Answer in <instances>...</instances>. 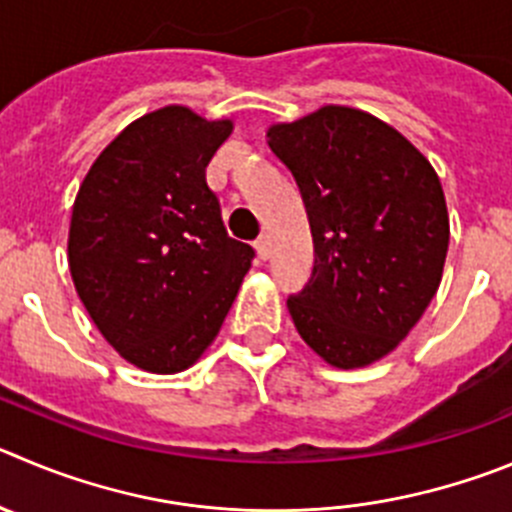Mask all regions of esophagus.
I'll use <instances>...</instances> for the list:
<instances>
[{
    "instance_id": "34e87169",
    "label": "esophagus",
    "mask_w": 512,
    "mask_h": 512,
    "mask_svg": "<svg viewBox=\"0 0 512 512\" xmlns=\"http://www.w3.org/2000/svg\"><path fill=\"white\" fill-rule=\"evenodd\" d=\"M255 250L262 260H267V257H270V234H260V237H257Z\"/></svg>"
}]
</instances>
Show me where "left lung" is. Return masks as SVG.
<instances>
[{
	"label": "left lung",
	"instance_id": "8db88e82",
	"mask_svg": "<svg viewBox=\"0 0 512 512\" xmlns=\"http://www.w3.org/2000/svg\"><path fill=\"white\" fill-rule=\"evenodd\" d=\"M267 143L303 197L315 265L288 298L300 338L361 369L409 336L442 280L450 217L437 171L389 123L323 105L275 123Z\"/></svg>",
	"mask_w": 512,
	"mask_h": 512
}]
</instances>
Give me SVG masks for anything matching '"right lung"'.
Listing matches in <instances>:
<instances>
[{"mask_svg":"<svg viewBox=\"0 0 512 512\" xmlns=\"http://www.w3.org/2000/svg\"><path fill=\"white\" fill-rule=\"evenodd\" d=\"M232 121L166 105L123 128L73 204L68 262L103 338L151 374L189 369L217 338L255 250L224 229L207 166Z\"/></svg>","mask_w":512,"mask_h":512,"instance_id":"1","label":"right lung"}]
</instances>
